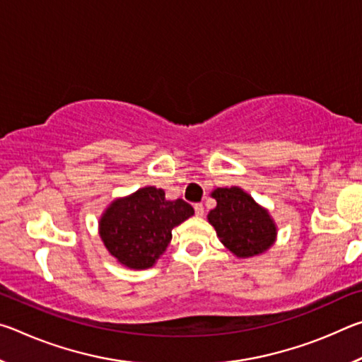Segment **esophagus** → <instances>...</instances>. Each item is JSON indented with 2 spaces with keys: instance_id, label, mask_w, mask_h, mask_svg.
<instances>
[{
  "instance_id": "1",
  "label": "esophagus",
  "mask_w": 362,
  "mask_h": 362,
  "mask_svg": "<svg viewBox=\"0 0 362 362\" xmlns=\"http://www.w3.org/2000/svg\"><path fill=\"white\" fill-rule=\"evenodd\" d=\"M194 214H196V216H198V217H203V216H204V206L201 204V203H196V204H194Z\"/></svg>"
}]
</instances>
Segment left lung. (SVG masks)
Instances as JSON below:
<instances>
[{"mask_svg":"<svg viewBox=\"0 0 362 362\" xmlns=\"http://www.w3.org/2000/svg\"><path fill=\"white\" fill-rule=\"evenodd\" d=\"M212 198L217 206L207 214L220 241L236 257H254L272 246L276 226L268 212L241 188H217Z\"/></svg>","mask_w":362,"mask_h":362,"instance_id":"obj_1","label":"left lung"}]
</instances>
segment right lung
<instances>
[{"label":"right lung","instance_id":"right-lung-1","mask_svg":"<svg viewBox=\"0 0 362 362\" xmlns=\"http://www.w3.org/2000/svg\"><path fill=\"white\" fill-rule=\"evenodd\" d=\"M193 214L187 201H168L163 189L145 187L110 204L100 218V236L122 265L150 268L173 240L174 226Z\"/></svg>","mask_w":362,"mask_h":362}]
</instances>
